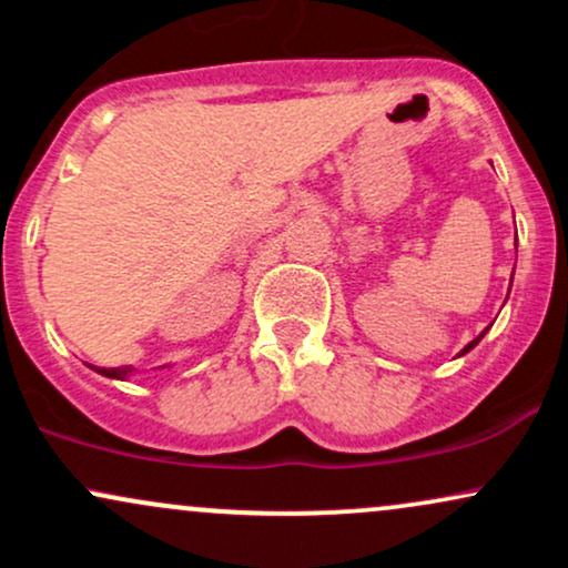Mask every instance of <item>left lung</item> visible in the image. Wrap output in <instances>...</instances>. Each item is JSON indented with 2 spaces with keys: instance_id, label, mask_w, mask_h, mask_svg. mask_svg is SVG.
Instances as JSON below:
<instances>
[{
  "instance_id": "left-lung-1",
  "label": "left lung",
  "mask_w": 568,
  "mask_h": 568,
  "mask_svg": "<svg viewBox=\"0 0 568 568\" xmlns=\"http://www.w3.org/2000/svg\"><path fill=\"white\" fill-rule=\"evenodd\" d=\"M510 285H513V280H510ZM486 331H488V328H486ZM486 331H484V334H480L478 338H473V342H470V344H467V347H465V349H462V352H459V355H465V352H470V349L475 347V344H478V342H480V338H484V336H486Z\"/></svg>"
}]
</instances>
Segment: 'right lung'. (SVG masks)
I'll list each match as a JSON object with an SVG mask.
<instances>
[{
    "mask_svg": "<svg viewBox=\"0 0 568 568\" xmlns=\"http://www.w3.org/2000/svg\"><path fill=\"white\" fill-rule=\"evenodd\" d=\"M93 368V366H90ZM93 371H98V374L101 376H109V379H120V382H128L130 376L135 374V368L133 366H120V368H93Z\"/></svg>",
    "mask_w": 568,
    "mask_h": 568,
    "instance_id": "add662e5",
    "label": "right lung"
}]
</instances>
